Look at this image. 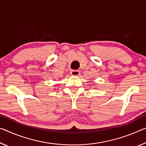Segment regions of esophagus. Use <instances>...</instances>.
I'll return each instance as SVG.
<instances>
[{"instance_id":"34e87169","label":"esophagus","mask_w":146,"mask_h":146,"mask_svg":"<svg viewBox=\"0 0 146 146\" xmlns=\"http://www.w3.org/2000/svg\"><path fill=\"white\" fill-rule=\"evenodd\" d=\"M71 75L73 76H78L80 75V71L78 70H72L71 71Z\"/></svg>"}]
</instances>
